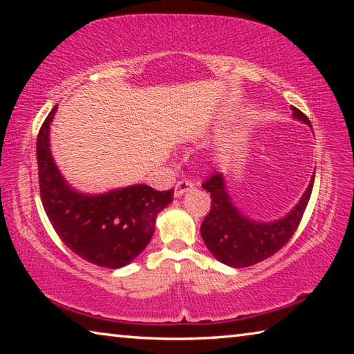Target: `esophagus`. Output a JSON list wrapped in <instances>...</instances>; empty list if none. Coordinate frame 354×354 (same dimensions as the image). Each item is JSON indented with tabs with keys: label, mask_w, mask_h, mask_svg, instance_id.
I'll return each mask as SVG.
<instances>
[{
	"label": "esophagus",
	"mask_w": 354,
	"mask_h": 354,
	"mask_svg": "<svg viewBox=\"0 0 354 354\" xmlns=\"http://www.w3.org/2000/svg\"><path fill=\"white\" fill-rule=\"evenodd\" d=\"M194 189V183L192 181H187V179H184V181H179L178 184H176V187H175V196H183L184 194H187L189 190H192Z\"/></svg>",
	"instance_id": "1"
}]
</instances>
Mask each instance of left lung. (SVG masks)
I'll use <instances>...</instances> for the list:
<instances>
[{"mask_svg": "<svg viewBox=\"0 0 354 354\" xmlns=\"http://www.w3.org/2000/svg\"><path fill=\"white\" fill-rule=\"evenodd\" d=\"M292 117L308 124L309 118L297 107L290 106ZM315 171L301 198L284 217L272 221L250 218L231 200L223 173H215L203 183V189L211 192V211L201 223V237L215 259L225 266L242 268L273 256L290 241L299 225L314 187Z\"/></svg>", "mask_w": 354, "mask_h": 354, "instance_id": "8db88e82", "label": "left lung"}]
</instances>
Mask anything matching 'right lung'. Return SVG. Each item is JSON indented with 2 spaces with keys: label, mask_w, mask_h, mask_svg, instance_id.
Returning <instances> with one entry per match:
<instances>
[{
  "label": "right lung",
  "mask_w": 354,
  "mask_h": 354,
  "mask_svg": "<svg viewBox=\"0 0 354 354\" xmlns=\"http://www.w3.org/2000/svg\"><path fill=\"white\" fill-rule=\"evenodd\" d=\"M53 107L37 137V165L44 209L57 236L87 262L106 268L128 266L154 234L158 214L173 201V189L158 192L147 184L84 194L71 187L50 148Z\"/></svg>",
  "instance_id": "obj_1"
}]
</instances>
